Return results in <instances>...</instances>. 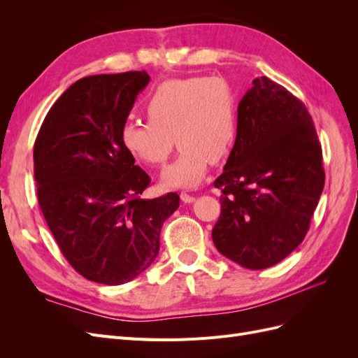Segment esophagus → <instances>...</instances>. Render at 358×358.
<instances>
[{
  "mask_svg": "<svg viewBox=\"0 0 358 358\" xmlns=\"http://www.w3.org/2000/svg\"><path fill=\"white\" fill-rule=\"evenodd\" d=\"M180 199L183 203H192L194 200H196V197L191 196V194H187V192H182L180 194Z\"/></svg>",
  "mask_w": 358,
  "mask_h": 358,
  "instance_id": "34e87169",
  "label": "esophagus"
}]
</instances>
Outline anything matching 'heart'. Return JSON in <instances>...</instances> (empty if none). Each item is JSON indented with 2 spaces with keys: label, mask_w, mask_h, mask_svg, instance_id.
<instances>
[{
  "label": "heart",
  "mask_w": 358,
  "mask_h": 358,
  "mask_svg": "<svg viewBox=\"0 0 358 358\" xmlns=\"http://www.w3.org/2000/svg\"><path fill=\"white\" fill-rule=\"evenodd\" d=\"M149 121L127 119L122 146L149 166L162 164L175 142L178 158L161 175L167 187H197L208 162H220L234 146L237 109L234 94L222 78H183L162 82L146 101Z\"/></svg>",
  "instance_id": "heart-1"
}]
</instances>
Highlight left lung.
Listing matches in <instances>:
<instances>
[{"mask_svg":"<svg viewBox=\"0 0 358 358\" xmlns=\"http://www.w3.org/2000/svg\"><path fill=\"white\" fill-rule=\"evenodd\" d=\"M312 117L273 80L257 78L237 107V136L222 175L218 251L245 268L282 262L303 242L324 188Z\"/></svg>","mask_w":358,"mask_h":358,"instance_id":"8db88e82","label":"left lung"}]
</instances>
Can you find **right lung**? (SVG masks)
I'll return each instance as SVG.
<instances>
[{
    "mask_svg": "<svg viewBox=\"0 0 358 358\" xmlns=\"http://www.w3.org/2000/svg\"><path fill=\"white\" fill-rule=\"evenodd\" d=\"M146 71L95 74L73 83L46 115L34 145L43 216L64 257L92 282L121 285L155 262L176 192L142 199L149 175L119 131Z\"/></svg>",
    "mask_w": 358,
    "mask_h": 358,
    "instance_id": "1",
    "label": "right lung"
}]
</instances>
